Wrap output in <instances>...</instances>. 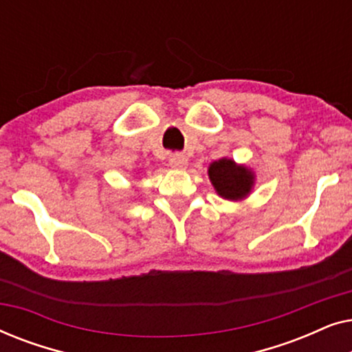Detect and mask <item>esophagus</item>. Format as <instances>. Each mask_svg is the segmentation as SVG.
Returning <instances> with one entry per match:
<instances>
[{
  "label": "esophagus",
  "instance_id": "esophagus-1",
  "mask_svg": "<svg viewBox=\"0 0 352 352\" xmlns=\"http://www.w3.org/2000/svg\"><path fill=\"white\" fill-rule=\"evenodd\" d=\"M187 165H189V160L182 153H173L170 157V166L175 170H186Z\"/></svg>",
  "mask_w": 352,
  "mask_h": 352
}]
</instances>
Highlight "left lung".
<instances>
[{"instance_id": "8db88e82", "label": "left lung", "mask_w": 352, "mask_h": 352, "mask_svg": "<svg viewBox=\"0 0 352 352\" xmlns=\"http://www.w3.org/2000/svg\"><path fill=\"white\" fill-rule=\"evenodd\" d=\"M208 177L216 194L229 201H240L252 194L256 175L247 165H239L232 158L223 157L210 163Z\"/></svg>"}]
</instances>
